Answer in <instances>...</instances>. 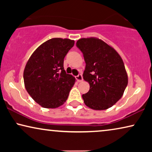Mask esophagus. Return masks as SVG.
<instances>
[{"label":"esophagus","instance_id":"34e87169","mask_svg":"<svg viewBox=\"0 0 152 152\" xmlns=\"http://www.w3.org/2000/svg\"><path fill=\"white\" fill-rule=\"evenodd\" d=\"M76 77V80H77V82H82V81L83 80V77H82V74H79L77 76H76V77Z\"/></svg>","mask_w":152,"mask_h":152}]
</instances>
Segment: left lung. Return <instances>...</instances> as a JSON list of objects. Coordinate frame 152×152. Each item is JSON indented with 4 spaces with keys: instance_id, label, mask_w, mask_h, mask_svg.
I'll return each mask as SVG.
<instances>
[{
    "instance_id": "left-lung-1",
    "label": "left lung",
    "mask_w": 152,
    "mask_h": 152,
    "mask_svg": "<svg viewBox=\"0 0 152 152\" xmlns=\"http://www.w3.org/2000/svg\"><path fill=\"white\" fill-rule=\"evenodd\" d=\"M86 62L83 78L90 89L82 95L84 102L94 110L111 107L121 98L128 84L124 62L115 49L95 37L82 38L76 43Z\"/></svg>"
}]
</instances>
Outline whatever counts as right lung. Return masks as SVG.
I'll list each match as a JSON object with an SVG mask.
<instances>
[{
	"label": "right lung",
	"instance_id": "obj_1",
	"mask_svg": "<svg viewBox=\"0 0 152 152\" xmlns=\"http://www.w3.org/2000/svg\"><path fill=\"white\" fill-rule=\"evenodd\" d=\"M74 40L53 38L35 50L23 72L24 84L32 98L43 108L55 109L68 99L75 78L66 74L64 59Z\"/></svg>",
	"mask_w": 152,
	"mask_h": 152
}]
</instances>
